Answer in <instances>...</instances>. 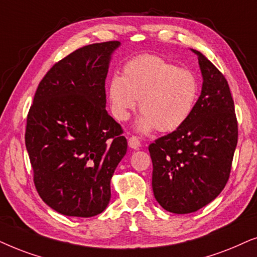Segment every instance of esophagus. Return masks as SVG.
<instances>
[{"instance_id": "1", "label": "esophagus", "mask_w": 257, "mask_h": 257, "mask_svg": "<svg viewBox=\"0 0 257 257\" xmlns=\"http://www.w3.org/2000/svg\"><path fill=\"white\" fill-rule=\"evenodd\" d=\"M128 145L133 149H138V148H140V147H141V142H140L138 136H132V138L129 139Z\"/></svg>"}]
</instances>
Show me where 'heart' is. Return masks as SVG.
Returning a JSON list of instances; mask_svg holds the SVG:
<instances>
[{"instance_id": "1", "label": "heart", "mask_w": 257, "mask_h": 257, "mask_svg": "<svg viewBox=\"0 0 257 257\" xmlns=\"http://www.w3.org/2000/svg\"><path fill=\"white\" fill-rule=\"evenodd\" d=\"M198 97V81L189 69L179 68L156 55H141L123 66V74L112 75L108 83V100L114 117L126 121L140 100L136 128L174 132L194 110Z\"/></svg>"}]
</instances>
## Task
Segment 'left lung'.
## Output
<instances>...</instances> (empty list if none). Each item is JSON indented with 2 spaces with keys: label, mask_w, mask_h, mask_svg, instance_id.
Masks as SVG:
<instances>
[{
  "label": "left lung",
  "mask_w": 257,
  "mask_h": 257,
  "mask_svg": "<svg viewBox=\"0 0 257 257\" xmlns=\"http://www.w3.org/2000/svg\"><path fill=\"white\" fill-rule=\"evenodd\" d=\"M191 50L203 77L200 97L179 129L149 146L154 196L174 214L197 211L223 190L238 136L227 80L203 54Z\"/></svg>",
  "instance_id": "obj_1"
}]
</instances>
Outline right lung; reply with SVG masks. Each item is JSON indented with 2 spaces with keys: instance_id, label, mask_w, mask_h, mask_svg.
Wrapping results in <instances>:
<instances>
[{
  "instance_id": "obj_1",
  "label": "right lung",
  "mask_w": 257,
  "mask_h": 257,
  "mask_svg": "<svg viewBox=\"0 0 257 257\" xmlns=\"http://www.w3.org/2000/svg\"><path fill=\"white\" fill-rule=\"evenodd\" d=\"M118 41L73 51L44 75L27 116L26 147L41 198L57 213L91 217L107 208L126 153L105 110V78Z\"/></svg>"
}]
</instances>
